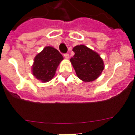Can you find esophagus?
<instances>
[{"label":"esophagus","mask_w":135,"mask_h":135,"mask_svg":"<svg viewBox=\"0 0 135 135\" xmlns=\"http://www.w3.org/2000/svg\"><path fill=\"white\" fill-rule=\"evenodd\" d=\"M64 56L65 59H68L69 58H70V55H69V54H68V53H65V54L64 55Z\"/></svg>","instance_id":"esophagus-1"}]
</instances>
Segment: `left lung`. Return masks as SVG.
<instances>
[{
    "label": "left lung",
    "mask_w": 135,
    "mask_h": 135,
    "mask_svg": "<svg viewBox=\"0 0 135 135\" xmlns=\"http://www.w3.org/2000/svg\"><path fill=\"white\" fill-rule=\"evenodd\" d=\"M73 51L75 54L70 61L77 76L84 82L96 80L104 69L103 61L99 55L83 45L74 46Z\"/></svg>",
    "instance_id": "left-lung-1"
}]
</instances>
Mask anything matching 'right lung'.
I'll return each instance as SVG.
<instances>
[{"mask_svg": "<svg viewBox=\"0 0 135 135\" xmlns=\"http://www.w3.org/2000/svg\"><path fill=\"white\" fill-rule=\"evenodd\" d=\"M64 57L52 46H46L37 54L32 65V74L42 82H47L54 77L57 67Z\"/></svg>", "mask_w": 135, "mask_h": 135, "instance_id": "right-lung-1", "label": "right lung"}]
</instances>
